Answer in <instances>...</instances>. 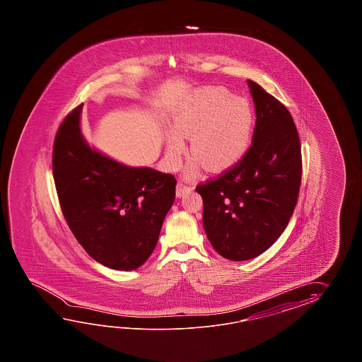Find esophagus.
<instances>
[{"label":"esophagus","instance_id":"34e87169","mask_svg":"<svg viewBox=\"0 0 362 362\" xmlns=\"http://www.w3.org/2000/svg\"><path fill=\"white\" fill-rule=\"evenodd\" d=\"M192 186L190 185L184 184V182H178L177 187H176V194H177V197H182L185 192H190L192 190Z\"/></svg>","mask_w":362,"mask_h":362}]
</instances>
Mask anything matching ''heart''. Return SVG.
Masks as SVG:
<instances>
[{
  "mask_svg": "<svg viewBox=\"0 0 362 362\" xmlns=\"http://www.w3.org/2000/svg\"><path fill=\"white\" fill-rule=\"evenodd\" d=\"M176 131L167 134V158L178 167L186 151L185 137H192L187 176L206 164L208 170H229L247 154L254 139L255 111L245 98L223 88H206L185 102L173 117Z\"/></svg>",
  "mask_w": 362,
  "mask_h": 362,
  "instance_id": "1",
  "label": "heart"
}]
</instances>
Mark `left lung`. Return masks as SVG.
<instances>
[{
	"label": "left lung",
	"mask_w": 362,
	"mask_h": 362,
	"mask_svg": "<svg viewBox=\"0 0 362 362\" xmlns=\"http://www.w3.org/2000/svg\"><path fill=\"white\" fill-rule=\"evenodd\" d=\"M254 98V139L243 159L197 186L203 228L217 254L245 262L267 251L293 214L301 184V146L288 110L248 80Z\"/></svg>",
	"instance_id": "1"
}]
</instances>
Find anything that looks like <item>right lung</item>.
I'll list each match as a JSON object with an SVG mask.
<instances>
[{
    "label": "right lung",
    "instance_id": "right-lung-1",
    "mask_svg": "<svg viewBox=\"0 0 362 362\" xmlns=\"http://www.w3.org/2000/svg\"><path fill=\"white\" fill-rule=\"evenodd\" d=\"M81 107L64 117L54 139L53 176L62 214L95 262L111 269H137L154 251L177 181L93 150L80 129Z\"/></svg>",
    "mask_w": 362,
    "mask_h": 362
}]
</instances>
